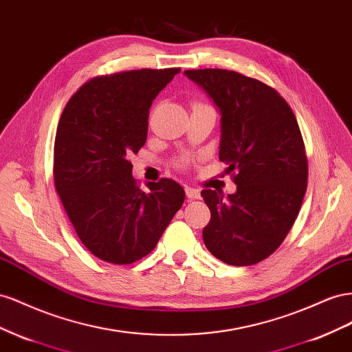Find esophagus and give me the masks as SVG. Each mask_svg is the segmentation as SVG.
<instances>
[{"label":"esophagus","instance_id":"34e87169","mask_svg":"<svg viewBox=\"0 0 352 352\" xmlns=\"http://www.w3.org/2000/svg\"><path fill=\"white\" fill-rule=\"evenodd\" d=\"M186 195L188 199H200V192L193 187H186Z\"/></svg>","mask_w":352,"mask_h":352}]
</instances>
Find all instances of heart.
I'll use <instances>...</instances> for the list:
<instances>
[{
    "mask_svg": "<svg viewBox=\"0 0 352 352\" xmlns=\"http://www.w3.org/2000/svg\"><path fill=\"white\" fill-rule=\"evenodd\" d=\"M187 162H188V157H182L178 160V165L179 166H184V165H187Z\"/></svg>",
    "mask_w": 352,
    "mask_h": 352,
    "instance_id": "1",
    "label": "heart"
}]
</instances>
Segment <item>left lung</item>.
<instances>
[{
    "mask_svg": "<svg viewBox=\"0 0 352 352\" xmlns=\"http://www.w3.org/2000/svg\"><path fill=\"white\" fill-rule=\"evenodd\" d=\"M184 75L219 109V160L237 186L227 197L223 190H202L210 210L205 246L226 264L254 265L283 243L302 205L308 178L302 134L286 100L258 79L226 69Z\"/></svg>",
    "mask_w": 352,
    "mask_h": 352,
    "instance_id": "left-lung-1",
    "label": "left lung"
}]
</instances>
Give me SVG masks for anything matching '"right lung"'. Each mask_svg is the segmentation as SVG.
Listing matches in <instances>:
<instances>
[{
  "label": "right lung",
  "instance_id": "obj_1",
  "mask_svg": "<svg viewBox=\"0 0 352 352\" xmlns=\"http://www.w3.org/2000/svg\"><path fill=\"white\" fill-rule=\"evenodd\" d=\"M179 67L97 76L70 97L54 142V184L84 246L110 264L148 255L184 202L174 179L133 177L131 153L147 138L148 109Z\"/></svg>",
  "mask_w": 352,
  "mask_h": 352
}]
</instances>
